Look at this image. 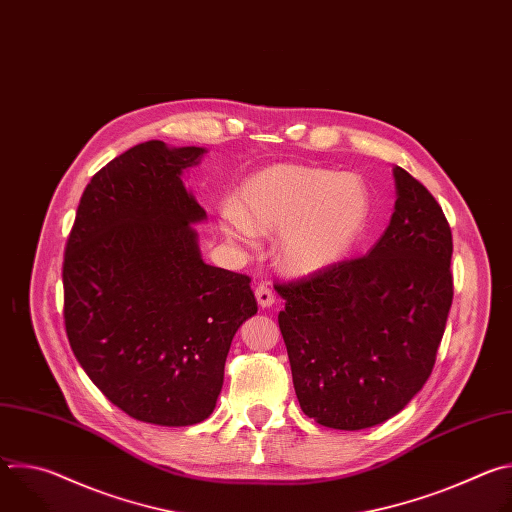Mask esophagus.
<instances>
[{
	"label": "esophagus",
	"instance_id": "esophagus-1",
	"mask_svg": "<svg viewBox=\"0 0 512 512\" xmlns=\"http://www.w3.org/2000/svg\"><path fill=\"white\" fill-rule=\"evenodd\" d=\"M255 298H257V304H259L261 308H269V306H273V304H275L273 291H271L267 285H257V289H255Z\"/></svg>",
	"mask_w": 512,
	"mask_h": 512
}]
</instances>
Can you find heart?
<instances>
[{
    "instance_id": "heart-1",
    "label": "heart",
    "mask_w": 512,
    "mask_h": 512,
    "mask_svg": "<svg viewBox=\"0 0 512 512\" xmlns=\"http://www.w3.org/2000/svg\"><path fill=\"white\" fill-rule=\"evenodd\" d=\"M371 192L356 174L279 164L245 182L221 206V229L235 243L277 236V261L291 275H314L344 261L371 221Z\"/></svg>"
}]
</instances>
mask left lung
<instances>
[{
    "mask_svg": "<svg viewBox=\"0 0 512 512\" xmlns=\"http://www.w3.org/2000/svg\"><path fill=\"white\" fill-rule=\"evenodd\" d=\"M393 176L395 212L367 255L275 285L300 407L332 429L379 425L421 391L454 298L444 210L409 172Z\"/></svg>",
    "mask_w": 512,
    "mask_h": 512,
    "instance_id": "left-lung-1",
    "label": "left lung"
}]
</instances>
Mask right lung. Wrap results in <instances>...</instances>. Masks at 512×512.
I'll list each match as a JSON object with an SVG mask.
<instances>
[{
  "label": "right lung",
  "mask_w": 512,
  "mask_h": 512,
  "mask_svg": "<svg viewBox=\"0 0 512 512\" xmlns=\"http://www.w3.org/2000/svg\"><path fill=\"white\" fill-rule=\"evenodd\" d=\"M204 148L152 139L87 184L62 265L64 326L101 393L129 417L182 427L216 407L251 279L202 261L204 208L182 182Z\"/></svg>",
  "instance_id": "1"
}]
</instances>
